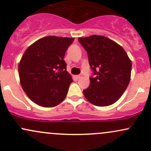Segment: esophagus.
I'll list each match as a JSON object with an SVG mask.
<instances>
[{
  "instance_id": "34e87169",
  "label": "esophagus",
  "mask_w": 151,
  "mask_h": 151,
  "mask_svg": "<svg viewBox=\"0 0 151 151\" xmlns=\"http://www.w3.org/2000/svg\"><path fill=\"white\" fill-rule=\"evenodd\" d=\"M75 77L77 78V79H80V78L81 77V75H76Z\"/></svg>"
}]
</instances>
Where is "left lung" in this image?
Instances as JSON below:
<instances>
[{
  "label": "left lung",
  "mask_w": 151,
  "mask_h": 151,
  "mask_svg": "<svg viewBox=\"0 0 151 151\" xmlns=\"http://www.w3.org/2000/svg\"><path fill=\"white\" fill-rule=\"evenodd\" d=\"M86 50L90 67L94 77L83 91L90 103L106 106L117 101L127 88L131 79V60L124 48L112 40L102 35L79 37Z\"/></svg>",
  "instance_id": "8db88e82"
}]
</instances>
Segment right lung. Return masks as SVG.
Segmentation results:
<instances>
[{
  "instance_id": "add662e5",
  "label": "right lung",
  "mask_w": 151,
  "mask_h": 151,
  "mask_svg": "<svg viewBox=\"0 0 151 151\" xmlns=\"http://www.w3.org/2000/svg\"><path fill=\"white\" fill-rule=\"evenodd\" d=\"M74 38L47 36L25 50L18 65L20 82L36 104L53 107L65 99L72 82L64 58Z\"/></svg>"
}]
</instances>
